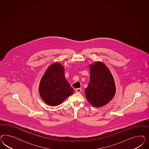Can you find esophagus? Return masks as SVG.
Masks as SVG:
<instances>
[{"label": "esophagus", "instance_id": "1", "mask_svg": "<svg viewBox=\"0 0 149 149\" xmlns=\"http://www.w3.org/2000/svg\"><path fill=\"white\" fill-rule=\"evenodd\" d=\"M75 92L77 93H80L81 92V88H76L75 89Z\"/></svg>", "mask_w": 149, "mask_h": 149}]
</instances>
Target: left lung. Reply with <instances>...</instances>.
<instances>
[{
    "instance_id": "1",
    "label": "left lung",
    "mask_w": 149,
    "mask_h": 149,
    "mask_svg": "<svg viewBox=\"0 0 149 149\" xmlns=\"http://www.w3.org/2000/svg\"><path fill=\"white\" fill-rule=\"evenodd\" d=\"M90 81L85 90L86 98L96 108L109 103L116 93V86L111 72L104 63L97 61L89 65Z\"/></svg>"
}]
</instances>
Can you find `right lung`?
<instances>
[{"instance_id": "1", "label": "right lung", "mask_w": 149, "mask_h": 149, "mask_svg": "<svg viewBox=\"0 0 149 149\" xmlns=\"http://www.w3.org/2000/svg\"><path fill=\"white\" fill-rule=\"evenodd\" d=\"M39 92L41 98L50 106H57L73 94L74 90L66 80L63 65L56 62L47 68L41 79Z\"/></svg>"}]
</instances>
